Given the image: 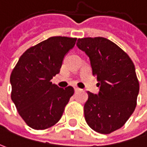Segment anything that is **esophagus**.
Returning a JSON list of instances; mask_svg holds the SVG:
<instances>
[{
  "label": "esophagus",
  "mask_w": 147,
  "mask_h": 147,
  "mask_svg": "<svg viewBox=\"0 0 147 147\" xmlns=\"http://www.w3.org/2000/svg\"><path fill=\"white\" fill-rule=\"evenodd\" d=\"M79 90H80L79 88H77V87H75V88H74V91H75V92H78V91H79Z\"/></svg>",
  "instance_id": "1"
}]
</instances>
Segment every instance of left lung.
<instances>
[{
    "label": "left lung",
    "instance_id": "8db88e82",
    "mask_svg": "<svg viewBox=\"0 0 147 147\" xmlns=\"http://www.w3.org/2000/svg\"><path fill=\"white\" fill-rule=\"evenodd\" d=\"M77 46L90 60L100 91H88L84 118L96 132L110 134L122 127L136 106L139 82L131 58L105 37L79 38Z\"/></svg>",
    "mask_w": 147,
    "mask_h": 147
}]
</instances>
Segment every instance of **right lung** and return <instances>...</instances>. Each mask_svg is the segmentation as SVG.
<instances>
[{
  "instance_id": "add662e5",
  "label": "right lung",
  "mask_w": 147,
  "mask_h": 147,
  "mask_svg": "<svg viewBox=\"0 0 147 147\" xmlns=\"http://www.w3.org/2000/svg\"><path fill=\"white\" fill-rule=\"evenodd\" d=\"M77 38L52 37L30 47L11 72V100L21 117L34 130H45L58 122L74 89L53 84L63 58Z\"/></svg>"
}]
</instances>
